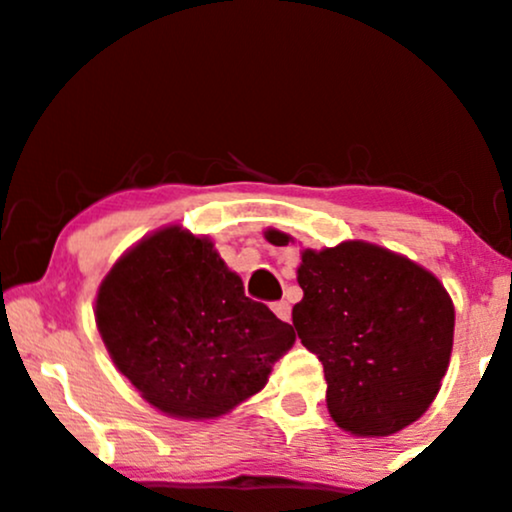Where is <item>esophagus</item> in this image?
<instances>
[{"label":"esophagus","mask_w":512,"mask_h":512,"mask_svg":"<svg viewBox=\"0 0 512 512\" xmlns=\"http://www.w3.org/2000/svg\"><path fill=\"white\" fill-rule=\"evenodd\" d=\"M272 310H274V315L281 319V322H291V305H288V300L272 303Z\"/></svg>","instance_id":"1"}]
</instances>
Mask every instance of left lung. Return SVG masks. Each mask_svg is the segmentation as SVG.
Masks as SVG:
<instances>
[{
  "mask_svg": "<svg viewBox=\"0 0 512 512\" xmlns=\"http://www.w3.org/2000/svg\"><path fill=\"white\" fill-rule=\"evenodd\" d=\"M286 245L288 236L267 231ZM293 326L319 357L326 408L341 429L389 436L427 412L453 350L451 295L432 272L379 245L303 250Z\"/></svg>",
  "mask_w": 512,
  "mask_h": 512,
  "instance_id": "left-lung-1",
  "label": "left lung"
}]
</instances>
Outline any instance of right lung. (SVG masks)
I'll list each match as a JSON object with an SVG mask.
<instances>
[{
    "label": "right lung",
    "instance_id": "obj_1",
    "mask_svg": "<svg viewBox=\"0 0 512 512\" xmlns=\"http://www.w3.org/2000/svg\"><path fill=\"white\" fill-rule=\"evenodd\" d=\"M97 329L147 403L181 420H214L255 396L293 346V326L245 295L209 238L166 226L104 276Z\"/></svg>",
    "mask_w": 512,
    "mask_h": 512
}]
</instances>
